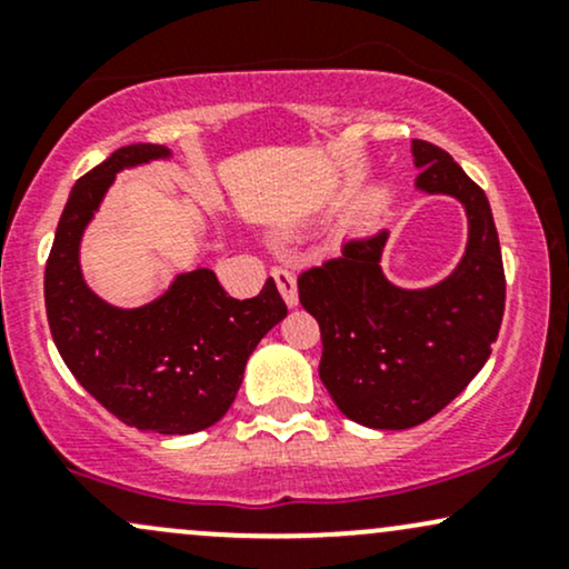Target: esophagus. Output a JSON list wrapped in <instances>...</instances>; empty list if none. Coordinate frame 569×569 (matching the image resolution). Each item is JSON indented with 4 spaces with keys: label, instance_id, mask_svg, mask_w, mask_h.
<instances>
[{
    "label": "esophagus",
    "instance_id": "1",
    "mask_svg": "<svg viewBox=\"0 0 569 569\" xmlns=\"http://www.w3.org/2000/svg\"><path fill=\"white\" fill-rule=\"evenodd\" d=\"M272 278H276L278 291H280V297H283V302L289 307H297V302H299L297 278H293L289 270H283V267H276V270H272Z\"/></svg>",
    "mask_w": 569,
    "mask_h": 569
}]
</instances>
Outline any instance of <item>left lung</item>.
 Instances as JSON below:
<instances>
[{"label":"left lung","instance_id":"1","mask_svg":"<svg viewBox=\"0 0 569 569\" xmlns=\"http://www.w3.org/2000/svg\"><path fill=\"white\" fill-rule=\"evenodd\" d=\"M415 187L466 208L468 243L457 267L426 289L382 272L390 232L358 234L342 253L299 276V302L321 326L318 375L337 409L377 430L430 420L479 375L498 339L506 276L485 189L447 152L411 141Z\"/></svg>","mask_w":569,"mask_h":569}]
</instances>
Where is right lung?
<instances>
[{"label": "right lung", "instance_id": "1", "mask_svg": "<svg viewBox=\"0 0 569 569\" xmlns=\"http://www.w3.org/2000/svg\"><path fill=\"white\" fill-rule=\"evenodd\" d=\"M154 160H171V149L130 143L77 181L44 267V307L63 363L101 407L126 426L187 436L227 415L248 356L289 310L272 278L240 302L208 267L179 272L141 307L109 305L90 289L82 234L117 173Z\"/></svg>", "mask_w": 569, "mask_h": 569}]
</instances>
